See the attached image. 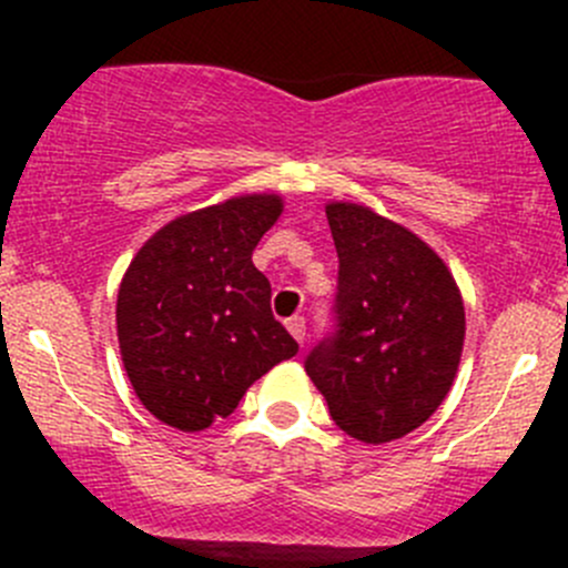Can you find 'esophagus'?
Segmentation results:
<instances>
[{"label":"esophagus","mask_w":568,"mask_h":568,"mask_svg":"<svg viewBox=\"0 0 568 568\" xmlns=\"http://www.w3.org/2000/svg\"><path fill=\"white\" fill-rule=\"evenodd\" d=\"M285 326H288V332H291V335L296 337V341L305 343V335H307V324H305V318H302V316H294V318L285 321Z\"/></svg>","instance_id":"obj_1"}]
</instances>
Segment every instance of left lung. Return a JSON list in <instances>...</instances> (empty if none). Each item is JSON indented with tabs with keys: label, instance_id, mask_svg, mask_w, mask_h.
<instances>
[{
	"label": "left lung",
	"instance_id": "1",
	"mask_svg": "<svg viewBox=\"0 0 568 568\" xmlns=\"http://www.w3.org/2000/svg\"><path fill=\"white\" fill-rule=\"evenodd\" d=\"M337 250L335 332L305 371L332 420L368 445L415 432L459 371L464 302L423 239L357 203L326 205Z\"/></svg>",
	"mask_w": 568,
	"mask_h": 568
}]
</instances>
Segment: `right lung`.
Masks as SVG:
<instances>
[{"label": "right lung", "instance_id": "add662e5", "mask_svg": "<svg viewBox=\"0 0 568 568\" xmlns=\"http://www.w3.org/2000/svg\"><path fill=\"white\" fill-rule=\"evenodd\" d=\"M283 214L277 194H244L153 233L118 291V341L136 398L178 432L227 417L300 343L272 316L252 250Z\"/></svg>", "mask_w": 568, "mask_h": 568}]
</instances>
